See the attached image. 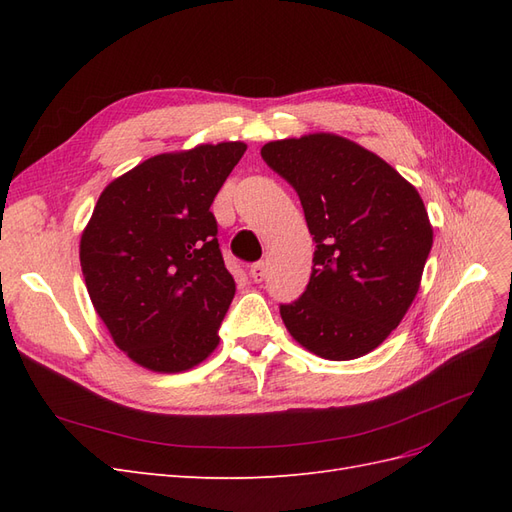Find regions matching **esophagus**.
Listing matches in <instances>:
<instances>
[{
  "instance_id": "1",
  "label": "esophagus",
  "mask_w": 512,
  "mask_h": 512,
  "mask_svg": "<svg viewBox=\"0 0 512 512\" xmlns=\"http://www.w3.org/2000/svg\"><path fill=\"white\" fill-rule=\"evenodd\" d=\"M250 275H252V280L256 282V284H260V282H265V277H267V267H265V262H256V265H252V269H250Z\"/></svg>"
}]
</instances>
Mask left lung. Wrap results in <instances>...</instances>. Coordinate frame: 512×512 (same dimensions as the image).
I'll return each instance as SVG.
<instances>
[{
    "label": "left lung",
    "instance_id": "obj_1",
    "mask_svg": "<svg viewBox=\"0 0 512 512\" xmlns=\"http://www.w3.org/2000/svg\"><path fill=\"white\" fill-rule=\"evenodd\" d=\"M260 156L299 194L316 252L309 284L280 314L329 361L378 348L412 305L433 230L423 198L376 153L337 134L273 141Z\"/></svg>",
    "mask_w": 512,
    "mask_h": 512
}]
</instances>
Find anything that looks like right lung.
<instances>
[{
	"instance_id": "add662e5",
	"label": "right lung",
	"mask_w": 512,
	"mask_h": 512,
	"mask_svg": "<svg viewBox=\"0 0 512 512\" xmlns=\"http://www.w3.org/2000/svg\"><path fill=\"white\" fill-rule=\"evenodd\" d=\"M245 143L162 153L108 183L81 237L89 299L113 342L151 371L205 361L235 297L211 203Z\"/></svg>"
}]
</instances>
